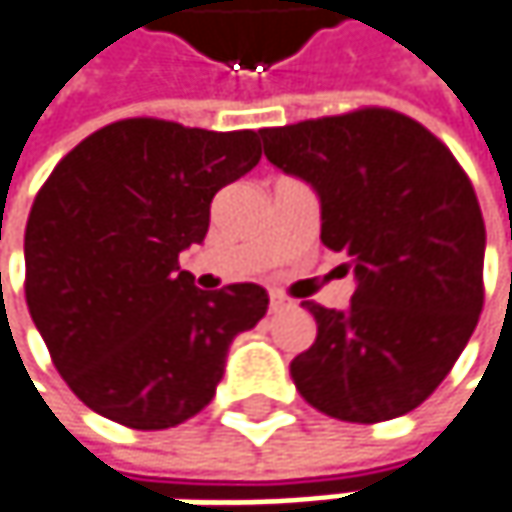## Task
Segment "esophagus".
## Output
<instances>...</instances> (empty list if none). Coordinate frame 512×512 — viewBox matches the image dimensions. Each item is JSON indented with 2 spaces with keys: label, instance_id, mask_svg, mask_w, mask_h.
Segmentation results:
<instances>
[{
  "label": "esophagus",
  "instance_id": "34e87169",
  "mask_svg": "<svg viewBox=\"0 0 512 512\" xmlns=\"http://www.w3.org/2000/svg\"><path fill=\"white\" fill-rule=\"evenodd\" d=\"M286 304H289V301H286L281 292H269V307H272V310H281Z\"/></svg>",
  "mask_w": 512,
  "mask_h": 512
}]
</instances>
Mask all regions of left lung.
Segmentation results:
<instances>
[{"label": "left lung", "instance_id": "obj_1", "mask_svg": "<svg viewBox=\"0 0 512 512\" xmlns=\"http://www.w3.org/2000/svg\"><path fill=\"white\" fill-rule=\"evenodd\" d=\"M263 153L307 182L321 243L342 252L350 307H301L316 342L292 359L301 397L327 417L379 423L417 408L452 371L484 307L487 234L455 156L394 109L260 130Z\"/></svg>", "mask_w": 512, "mask_h": 512}]
</instances>
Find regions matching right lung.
I'll return each instance as SVG.
<instances>
[{"instance_id": "add662e5", "label": "right lung", "mask_w": 512, "mask_h": 512, "mask_svg": "<svg viewBox=\"0 0 512 512\" xmlns=\"http://www.w3.org/2000/svg\"><path fill=\"white\" fill-rule=\"evenodd\" d=\"M260 162L252 130L127 118L51 170L25 226V301L77 397L130 429L199 414L234 336L266 316L257 284L205 292L179 255L205 240L211 199Z\"/></svg>"}]
</instances>
